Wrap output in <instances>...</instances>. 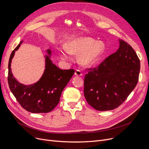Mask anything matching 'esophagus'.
I'll return each mask as SVG.
<instances>
[{
  "label": "esophagus",
  "instance_id": "34e87169",
  "mask_svg": "<svg viewBox=\"0 0 149 149\" xmlns=\"http://www.w3.org/2000/svg\"><path fill=\"white\" fill-rule=\"evenodd\" d=\"M75 75H76V76H81L82 73L80 70H76V71L75 72Z\"/></svg>",
  "mask_w": 149,
  "mask_h": 149
}]
</instances>
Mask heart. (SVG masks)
Here are the masks:
<instances>
[{"label":"heart","mask_w":149,"mask_h":149,"mask_svg":"<svg viewBox=\"0 0 149 149\" xmlns=\"http://www.w3.org/2000/svg\"><path fill=\"white\" fill-rule=\"evenodd\" d=\"M105 45L101 41H96L88 37H80L69 40L65 50H59L60 58L65 61L70 60L69 54L79 55V61L86 66L92 65L104 52Z\"/></svg>","instance_id":"heart-1"}]
</instances>
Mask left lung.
Returning a JSON list of instances; mask_svg holds the SVG:
<instances>
[{"label": "left lung", "mask_w": 149, "mask_h": 149, "mask_svg": "<svg viewBox=\"0 0 149 149\" xmlns=\"http://www.w3.org/2000/svg\"><path fill=\"white\" fill-rule=\"evenodd\" d=\"M119 48L84 80L87 102L100 111H111L126 100L138 81L140 61L132 46L118 40Z\"/></svg>", "instance_id": "left-lung-1"}]
</instances>
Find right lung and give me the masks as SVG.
<instances>
[{
  "label": "right lung",
  "mask_w": 149,
  "mask_h": 149,
  "mask_svg": "<svg viewBox=\"0 0 149 149\" xmlns=\"http://www.w3.org/2000/svg\"><path fill=\"white\" fill-rule=\"evenodd\" d=\"M23 43L21 41L12 52L8 63V81L10 89L19 104L31 113H48L52 111L60 101L63 90L70 81L75 70H63L53 63L51 51L46 49L45 69L40 79L36 83L26 85L20 83L11 71V62L15 52Z\"/></svg>",
  "instance_id": "1"
}]
</instances>
